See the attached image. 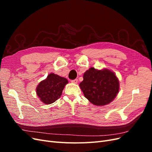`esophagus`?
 Returning a JSON list of instances; mask_svg holds the SVG:
<instances>
[{
    "label": "esophagus",
    "mask_w": 152,
    "mask_h": 152,
    "mask_svg": "<svg viewBox=\"0 0 152 152\" xmlns=\"http://www.w3.org/2000/svg\"><path fill=\"white\" fill-rule=\"evenodd\" d=\"M72 83H73V84H77V82H78V80L77 79H75V80H72V81H71Z\"/></svg>",
    "instance_id": "1"
}]
</instances>
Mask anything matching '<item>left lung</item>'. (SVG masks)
Instances as JSON below:
<instances>
[{"label": "left lung", "instance_id": "obj_1", "mask_svg": "<svg viewBox=\"0 0 152 152\" xmlns=\"http://www.w3.org/2000/svg\"><path fill=\"white\" fill-rule=\"evenodd\" d=\"M83 78L79 86L85 97L94 105L109 104L118 93L119 81L108 69L99 70L91 67L84 73Z\"/></svg>", "mask_w": 152, "mask_h": 152}]
</instances>
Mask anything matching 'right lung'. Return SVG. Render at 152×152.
I'll return each instance as SVG.
<instances>
[{
  "instance_id": "1",
  "label": "right lung",
  "mask_w": 152,
  "mask_h": 152,
  "mask_svg": "<svg viewBox=\"0 0 152 152\" xmlns=\"http://www.w3.org/2000/svg\"><path fill=\"white\" fill-rule=\"evenodd\" d=\"M68 82L65 78L51 73L48 75L46 79L40 82L37 87V94L44 103L51 104L60 98Z\"/></svg>"
}]
</instances>
